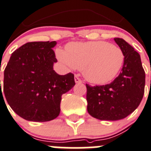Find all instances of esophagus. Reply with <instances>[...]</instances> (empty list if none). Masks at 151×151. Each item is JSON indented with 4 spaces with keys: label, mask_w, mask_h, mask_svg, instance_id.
<instances>
[{
    "label": "esophagus",
    "mask_w": 151,
    "mask_h": 151,
    "mask_svg": "<svg viewBox=\"0 0 151 151\" xmlns=\"http://www.w3.org/2000/svg\"><path fill=\"white\" fill-rule=\"evenodd\" d=\"M74 80H75L76 83H82V80L79 78L77 75H75V77H74Z\"/></svg>",
    "instance_id": "34e87169"
}]
</instances>
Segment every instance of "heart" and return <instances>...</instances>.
Instances as JSON below:
<instances>
[{
    "mask_svg": "<svg viewBox=\"0 0 151 151\" xmlns=\"http://www.w3.org/2000/svg\"><path fill=\"white\" fill-rule=\"evenodd\" d=\"M56 54L69 68L82 69L84 78L96 85L112 81L124 62V54L120 47L103 41L70 42L65 51L57 49Z\"/></svg>",
    "mask_w": 151,
    "mask_h": 151,
    "instance_id": "b5f03b06",
    "label": "heart"
}]
</instances>
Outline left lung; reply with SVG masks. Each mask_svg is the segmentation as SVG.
I'll use <instances>...</instances> for the list:
<instances>
[{
    "label": "left lung",
    "instance_id": "1",
    "mask_svg": "<svg viewBox=\"0 0 151 151\" xmlns=\"http://www.w3.org/2000/svg\"><path fill=\"white\" fill-rule=\"evenodd\" d=\"M114 40L124 54L122 72L107 85L86 84L87 111L102 121L126 118L139 106L145 92V73L140 55L124 39L115 38Z\"/></svg>",
    "mask_w": 151,
    "mask_h": 151
}]
</instances>
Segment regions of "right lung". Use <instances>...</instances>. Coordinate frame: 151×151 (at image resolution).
Wrapping results in <instances>:
<instances>
[{
  "label": "right lung",
  "instance_id": "right-lung-1",
  "mask_svg": "<svg viewBox=\"0 0 151 151\" xmlns=\"http://www.w3.org/2000/svg\"><path fill=\"white\" fill-rule=\"evenodd\" d=\"M56 45V41L24 44L12 53L4 70L6 101L27 121L53 120L60 115L62 95L75 85L74 74L60 75L53 70Z\"/></svg>",
  "mask_w": 151,
  "mask_h": 151
}]
</instances>
